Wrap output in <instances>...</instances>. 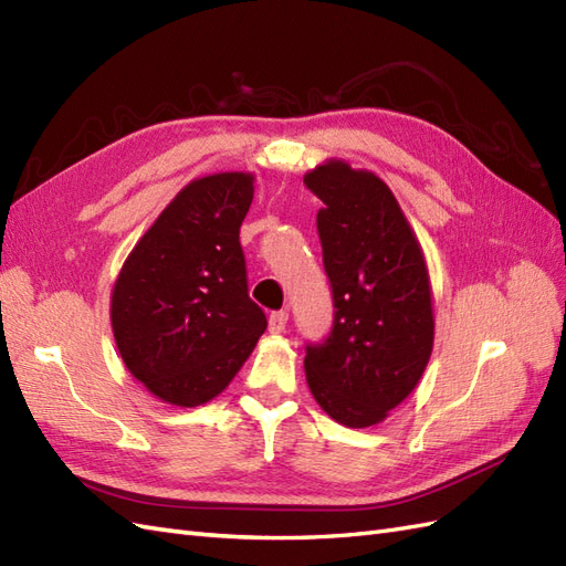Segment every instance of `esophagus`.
Segmentation results:
<instances>
[{
    "label": "esophagus",
    "mask_w": 566,
    "mask_h": 566,
    "mask_svg": "<svg viewBox=\"0 0 566 566\" xmlns=\"http://www.w3.org/2000/svg\"><path fill=\"white\" fill-rule=\"evenodd\" d=\"M286 325H289V313L286 311H274L270 315V332H272V335H282Z\"/></svg>",
    "instance_id": "1"
}]
</instances>
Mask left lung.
<instances>
[{"mask_svg":"<svg viewBox=\"0 0 566 566\" xmlns=\"http://www.w3.org/2000/svg\"><path fill=\"white\" fill-rule=\"evenodd\" d=\"M323 200L317 234L335 298L323 344L306 346V380L346 428L382 423L421 380L432 354V289L421 243L389 186L327 159L303 177Z\"/></svg>","mask_w":566,"mask_h":566,"instance_id":"left-lung-1","label":"left lung"}]
</instances>
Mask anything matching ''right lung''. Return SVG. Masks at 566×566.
Returning <instances> with one entry per match:
<instances>
[{
  "mask_svg": "<svg viewBox=\"0 0 566 566\" xmlns=\"http://www.w3.org/2000/svg\"><path fill=\"white\" fill-rule=\"evenodd\" d=\"M253 181L251 171H220L186 184L114 282L109 317L124 366L174 407L220 395L268 327L239 241Z\"/></svg>",
  "mask_w": 566,
  "mask_h": 566,
  "instance_id": "add662e5",
  "label": "right lung"
}]
</instances>
